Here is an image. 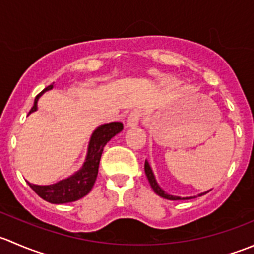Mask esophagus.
<instances>
[{
  "instance_id": "34e87169",
  "label": "esophagus",
  "mask_w": 254,
  "mask_h": 254,
  "mask_svg": "<svg viewBox=\"0 0 254 254\" xmlns=\"http://www.w3.org/2000/svg\"><path fill=\"white\" fill-rule=\"evenodd\" d=\"M141 113L139 111H134L131 112L129 114V117H127V127H137L140 123V120H141Z\"/></svg>"
}]
</instances>
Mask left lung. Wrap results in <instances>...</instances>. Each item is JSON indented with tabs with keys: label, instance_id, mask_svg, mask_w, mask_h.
<instances>
[{
	"label": "left lung",
	"instance_id": "1",
	"mask_svg": "<svg viewBox=\"0 0 254 254\" xmlns=\"http://www.w3.org/2000/svg\"><path fill=\"white\" fill-rule=\"evenodd\" d=\"M145 173H146V177H147L148 182H150L151 188L153 189V191H155V193L157 194V195L162 196L163 199H168V200H184V199H191V198H181V196L170 195V194L166 193V191L163 190V189L161 188L160 186H158L157 182H156L155 176H153V172H152V170H151V167H150V165H148L147 161H145ZM207 191H209V190H207ZM207 191H205V193L199 194V196L204 195V194H206Z\"/></svg>",
	"mask_w": 254,
	"mask_h": 254
}]
</instances>
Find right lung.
I'll return each instance as SVG.
<instances>
[{"instance_id": "obj_1", "label": "right lung", "mask_w": 254, "mask_h": 254, "mask_svg": "<svg viewBox=\"0 0 254 254\" xmlns=\"http://www.w3.org/2000/svg\"><path fill=\"white\" fill-rule=\"evenodd\" d=\"M51 88H53V84L48 86L44 91H42L35 97L34 106L30 109L29 114L38 109L37 103L39 97L45 91H49ZM122 130L123 124L120 122L108 123V124H103L97 127L93 134H92L91 140H89L86 162L83 163L81 170L77 171L75 175L63 179V181L58 182L55 184H50V186H37V184H32L29 182H28V184L40 198L51 204L71 203V201H76L78 199L83 198L93 188L97 175H98L99 161H101L104 146L107 145V142L113 136H115Z\"/></svg>"}]
</instances>
